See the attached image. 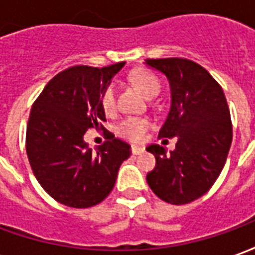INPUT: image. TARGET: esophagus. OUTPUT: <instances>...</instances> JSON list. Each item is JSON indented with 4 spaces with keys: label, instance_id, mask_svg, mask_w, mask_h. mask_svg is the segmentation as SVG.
Here are the masks:
<instances>
[{
    "label": "esophagus",
    "instance_id": "1",
    "mask_svg": "<svg viewBox=\"0 0 255 255\" xmlns=\"http://www.w3.org/2000/svg\"><path fill=\"white\" fill-rule=\"evenodd\" d=\"M131 151H132V154L138 155L140 154V153H143L144 149L143 147H140V146H132V147H131Z\"/></svg>",
    "mask_w": 255,
    "mask_h": 255
}]
</instances>
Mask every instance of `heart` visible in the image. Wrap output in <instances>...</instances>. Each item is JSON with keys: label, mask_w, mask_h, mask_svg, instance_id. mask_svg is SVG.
I'll use <instances>...</instances> for the list:
<instances>
[{"label": "heart", "mask_w": 255, "mask_h": 255, "mask_svg": "<svg viewBox=\"0 0 255 255\" xmlns=\"http://www.w3.org/2000/svg\"><path fill=\"white\" fill-rule=\"evenodd\" d=\"M132 83L143 93L147 98H153L160 93L161 83L158 78L149 69H136L131 73ZM102 109L111 115L116 111V90L113 84H109L101 95ZM150 128V123L144 117H127L117 126L116 132L124 139L139 142L146 136V132Z\"/></svg>", "instance_id": "b5f03b06"}]
</instances>
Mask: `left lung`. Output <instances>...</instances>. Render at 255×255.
Segmentation results:
<instances>
[{
	"mask_svg": "<svg viewBox=\"0 0 255 255\" xmlns=\"http://www.w3.org/2000/svg\"><path fill=\"white\" fill-rule=\"evenodd\" d=\"M146 64L165 73L171 84V111L158 136H177L171 154L160 144L146 147L155 157L146 179L162 201L190 203L210 190L225 165L232 142L228 104L216 79L191 60L147 58Z\"/></svg>",
	"mask_w": 255,
	"mask_h": 255,
	"instance_id": "1",
	"label": "left lung"
}]
</instances>
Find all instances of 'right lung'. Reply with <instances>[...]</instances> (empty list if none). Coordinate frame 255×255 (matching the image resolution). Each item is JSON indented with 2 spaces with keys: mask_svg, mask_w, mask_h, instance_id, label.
<instances>
[{
  "mask_svg": "<svg viewBox=\"0 0 255 255\" xmlns=\"http://www.w3.org/2000/svg\"><path fill=\"white\" fill-rule=\"evenodd\" d=\"M123 63L97 68L75 65L57 73L31 108L25 150L42 188L69 208H91L115 187L117 172L131 146L111 138L95 151L83 140L87 129L106 122L102 91Z\"/></svg>",
  "mask_w": 255,
  "mask_h": 255,
  "instance_id": "right-lung-1",
  "label": "right lung"
}]
</instances>
